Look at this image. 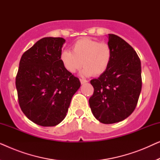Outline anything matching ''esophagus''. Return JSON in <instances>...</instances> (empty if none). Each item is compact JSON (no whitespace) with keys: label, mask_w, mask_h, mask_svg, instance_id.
<instances>
[{"label":"esophagus","mask_w":160,"mask_h":160,"mask_svg":"<svg viewBox=\"0 0 160 160\" xmlns=\"http://www.w3.org/2000/svg\"><path fill=\"white\" fill-rule=\"evenodd\" d=\"M80 82H81V84H85V83L87 82V81L85 80V79H82V78H81Z\"/></svg>","instance_id":"esophagus-1"}]
</instances>
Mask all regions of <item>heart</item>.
<instances>
[{
    "mask_svg": "<svg viewBox=\"0 0 160 160\" xmlns=\"http://www.w3.org/2000/svg\"><path fill=\"white\" fill-rule=\"evenodd\" d=\"M72 52L64 50L60 54L63 66L71 73H75L84 65L83 76H100L107 71L112 60V49L108 43L83 38L71 47Z\"/></svg>",
    "mask_w": 160,
    "mask_h": 160,
    "instance_id": "heart-1",
    "label": "heart"
}]
</instances>
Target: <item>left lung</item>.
I'll return each instance as SVG.
<instances>
[{
    "mask_svg": "<svg viewBox=\"0 0 160 160\" xmlns=\"http://www.w3.org/2000/svg\"><path fill=\"white\" fill-rule=\"evenodd\" d=\"M112 60L107 71L90 81L94 87L89 103L92 113L103 124L123 121L135 110L141 91V60L120 37L108 34Z\"/></svg>",
    "mask_w": 160,
    "mask_h": 160,
    "instance_id": "obj_1",
    "label": "left lung"
}]
</instances>
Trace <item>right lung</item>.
<instances>
[{"label": "right lung", "instance_id": "obj_1", "mask_svg": "<svg viewBox=\"0 0 160 160\" xmlns=\"http://www.w3.org/2000/svg\"><path fill=\"white\" fill-rule=\"evenodd\" d=\"M62 38L46 37L22 56L16 77L19 106L26 117L43 127H53L66 117L81 86L60 60Z\"/></svg>", "mask_w": 160, "mask_h": 160}]
</instances>
